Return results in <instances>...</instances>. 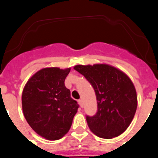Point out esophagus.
<instances>
[{
  "label": "esophagus",
  "mask_w": 158,
  "mask_h": 158,
  "mask_svg": "<svg viewBox=\"0 0 158 158\" xmlns=\"http://www.w3.org/2000/svg\"><path fill=\"white\" fill-rule=\"evenodd\" d=\"M78 102H79V106H80V107L81 108L83 107V102H82V99H79Z\"/></svg>",
  "instance_id": "esophagus-1"
}]
</instances>
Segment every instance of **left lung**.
Listing matches in <instances>:
<instances>
[{"mask_svg": "<svg viewBox=\"0 0 158 158\" xmlns=\"http://www.w3.org/2000/svg\"><path fill=\"white\" fill-rule=\"evenodd\" d=\"M74 69L85 76L96 95L97 113L86 116L90 130L105 139L122 135L133 120L138 106L136 89L130 78L108 64L77 65Z\"/></svg>", "mask_w": 158, "mask_h": 158, "instance_id": "8db88e82", "label": "left lung"}]
</instances>
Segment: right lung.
<instances>
[{"mask_svg": "<svg viewBox=\"0 0 158 158\" xmlns=\"http://www.w3.org/2000/svg\"><path fill=\"white\" fill-rule=\"evenodd\" d=\"M70 68H44L30 77L22 93L23 115L31 128L49 141L63 138L69 131L78 111L77 102L65 86Z\"/></svg>", "mask_w": 158, "mask_h": 158, "instance_id": "1", "label": "right lung"}]
</instances>
